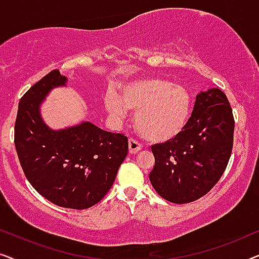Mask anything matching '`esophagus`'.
<instances>
[{"label":"esophagus","instance_id":"1","mask_svg":"<svg viewBox=\"0 0 259 259\" xmlns=\"http://www.w3.org/2000/svg\"><path fill=\"white\" fill-rule=\"evenodd\" d=\"M128 150L131 154H136L141 150V144L138 143L137 140L130 139L128 140Z\"/></svg>","mask_w":259,"mask_h":259}]
</instances>
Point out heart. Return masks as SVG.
<instances>
[{"mask_svg":"<svg viewBox=\"0 0 259 259\" xmlns=\"http://www.w3.org/2000/svg\"><path fill=\"white\" fill-rule=\"evenodd\" d=\"M105 107L116 120L127 114V108L137 112L134 121L138 132L152 143H164L178 137L185 128L191 100L183 87L151 77L127 84L120 97L107 92Z\"/></svg>","mask_w":259,"mask_h":259,"instance_id":"b5f03b06","label":"heart"}]
</instances>
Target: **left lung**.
Returning <instances> with one entry per match:
<instances>
[{
    "label": "left lung",
    "mask_w": 259,
    "mask_h": 259,
    "mask_svg": "<svg viewBox=\"0 0 259 259\" xmlns=\"http://www.w3.org/2000/svg\"><path fill=\"white\" fill-rule=\"evenodd\" d=\"M235 119L224 92L197 95L185 128L178 137L152 146L155 164L152 186L164 199L187 204L211 191L232 153Z\"/></svg>",
    "instance_id": "obj_1"
}]
</instances>
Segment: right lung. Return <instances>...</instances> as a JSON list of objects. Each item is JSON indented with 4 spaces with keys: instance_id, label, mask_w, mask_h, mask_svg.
I'll use <instances>...</instances> for the list:
<instances>
[{
    "instance_id": "obj_1",
    "label": "right lung",
    "mask_w": 259,
    "mask_h": 259,
    "mask_svg": "<svg viewBox=\"0 0 259 259\" xmlns=\"http://www.w3.org/2000/svg\"><path fill=\"white\" fill-rule=\"evenodd\" d=\"M67 77L54 69L28 90L19 104L14 143L31 186L53 204L83 208L99 203L128 153V139L91 122L53 131L42 121L40 104Z\"/></svg>"
}]
</instances>
